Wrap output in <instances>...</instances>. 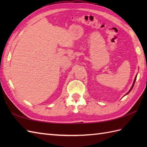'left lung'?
Masks as SVG:
<instances>
[{
	"label": "left lung",
	"mask_w": 147,
	"mask_h": 147,
	"mask_svg": "<svg viewBox=\"0 0 147 147\" xmlns=\"http://www.w3.org/2000/svg\"><path fill=\"white\" fill-rule=\"evenodd\" d=\"M136 77H137V74H136V76H135V80H134V82H133V85H132V86H131V88H130V90H129V92H127V93H126V94L125 95H126L127 94H128V93L131 92V90L133 89V86H134V85H135V81H136ZM125 95H124V96H125Z\"/></svg>",
	"instance_id": "1"
}]
</instances>
